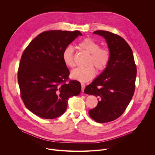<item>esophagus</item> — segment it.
<instances>
[{"mask_svg": "<svg viewBox=\"0 0 155 155\" xmlns=\"http://www.w3.org/2000/svg\"><path fill=\"white\" fill-rule=\"evenodd\" d=\"M81 86H82V91L84 92V89L85 87V85L84 83H81Z\"/></svg>", "mask_w": 155, "mask_h": 155, "instance_id": "1", "label": "esophagus"}]
</instances>
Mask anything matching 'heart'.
<instances>
[{"instance_id": "b5f03b06", "label": "heart", "mask_w": 155, "mask_h": 155, "mask_svg": "<svg viewBox=\"0 0 155 155\" xmlns=\"http://www.w3.org/2000/svg\"><path fill=\"white\" fill-rule=\"evenodd\" d=\"M78 46L88 53L87 67L77 68L71 71V77L81 82H87L92 80L95 75L96 70L92 64L99 71H104L108 66L110 54L106 48H100L99 44L91 38H86L78 43ZM62 60L68 67L75 66L74 51L71 46H68L62 53Z\"/></svg>"}]
</instances>
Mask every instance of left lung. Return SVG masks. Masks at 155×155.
<instances>
[{
	"instance_id": "1",
	"label": "left lung",
	"mask_w": 155,
	"mask_h": 155,
	"mask_svg": "<svg viewBox=\"0 0 155 155\" xmlns=\"http://www.w3.org/2000/svg\"><path fill=\"white\" fill-rule=\"evenodd\" d=\"M94 34L106 40L110 59L84 92L98 97V104L88 114L97 123H104L117 119L125 111L134 95L137 69L131 48L123 38L106 31H95Z\"/></svg>"
}]
</instances>
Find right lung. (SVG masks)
I'll return each instance as SVG.
<instances>
[{
  "instance_id": "obj_1",
  "label": "right lung",
  "mask_w": 155,
  "mask_h": 155,
  "mask_svg": "<svg viewBox=\"0 0 155 155\" xmlns=\"http://www.w3.org/2000/svg\"><path fill=\"white\" fill-rule=\"evenodd\" d=\"M82 33L78 31H46L24 50L18 73L22 100L31 112L44 119H54L67 110L68 99L78 95L80 83L68 80L70 71L62 53Z\"/></svg>"
}]
</instances>
